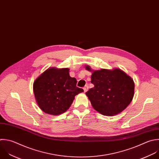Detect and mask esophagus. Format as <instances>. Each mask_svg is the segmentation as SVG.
Wrapping results in <instances>:
<instances>
[{
	"label": "esophagus",
	"instance_id": "34e87169",
	"mask_svg": "<svg viewBox=\"0 0 159 159\" xmlns=\"http://www.w3.org/2000/svg\"><path fill=\"white\" fill-rule=\"evenodd\" d=\"M88 89H89V86H88V85H85L84 86V92H86L88 90Z\"/></svg>",
	"mask_w": 159,
	"mask_h": 159
}]
</instances>
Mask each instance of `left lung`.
<instances>
[{"label": "left lung", "instance_id": "8db88e82", "mask_svg": "<svg viewBox=\"0 0 159 159\" xmlns=\"http://www.w3.org/2000/svg\"><path fill=\"white\" fill-rule=\"evenodd\" d=\"M85 68L91 71L89 66ZM91 83L94 87L85 94L93 109L102 115L112 116L122 112L133 99L134 80L120 69L93 70Z\"/></svg>", "mask_w": 159, "mask_h": 159}]
</instances>
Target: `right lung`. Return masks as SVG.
I'll return each mask as SVG.
<instances>
[{"label": "right lung", "instance_id": "1", "mask_svg": "<svg viewBox=\"0 0 159 159\" xmlns=\"http://www.w3.org/2000/svg\"><path fill=\"white\" fill-rule=\"evenodd\" d=\"M69 72L68 68H49L34 81L35 98L45 113L57 116L66 112L75 96L84 92L76 86V79L71 77Z\"/></svg>", "mask_w": 159, "mask_h": 159}]
</instances>
